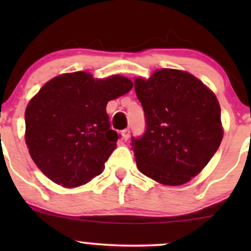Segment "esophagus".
<instances>
[{
    "label": "esophagus",
    "mask_w": 251,
    "mask_h": 251,
    "mask_svg": "<svg viewBox=\"0 0 251 251\" xmlns=\"http://www.w3.org/2000/svg\"><path fill=\"white\" fill-rule=\"evenodd\" d=\"M129 133H131V131H129V128L124 129V131L122 132V134H123V139L125 140V142H127V140H128V138H129Z\"/></svg>",
    "instance_id": "34e87169"
}]
</instances>
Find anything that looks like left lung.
Listing matches in <instances>:
<instances>
[{
	"label": "left lung",
	"mask_w": 251,
	"mask_h": 251,
	"mask_svg": "<svg viewBox=\"0 0 251 251\" xmlns=\"http://www.w3.org/2000/svg\"><path fill=\"white\" fill-rule=\"evenodd\" d=\"M146 128L132 137L139 171L158 183L180 185L197 176L223 138L215 94L186 72L159 70L134 81Z\"/></svg>",
	"instance_id": "1"
}]
</instances>
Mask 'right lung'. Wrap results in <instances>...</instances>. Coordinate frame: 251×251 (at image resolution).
I'll return each instance as SVG.
<instances>
[{
    "label": "right lung",
    "mask_w": 251,
    "mask_h": 251,
    "mask_svg": "<svg viewBox=\"0 0 251 251\" xmlns=\"http://www.w3.org/2000/svg\"><path fill=\"white\" fill-rule=\"evenodd\" d=\"M133 83L113 75L62 74L46 83L25 108V144L34 163L54 183L75 188L105 169L120 134L111 128L106 105Z\"/></svg>",
    "instance_id": "obj_1"
}]
</instances>
